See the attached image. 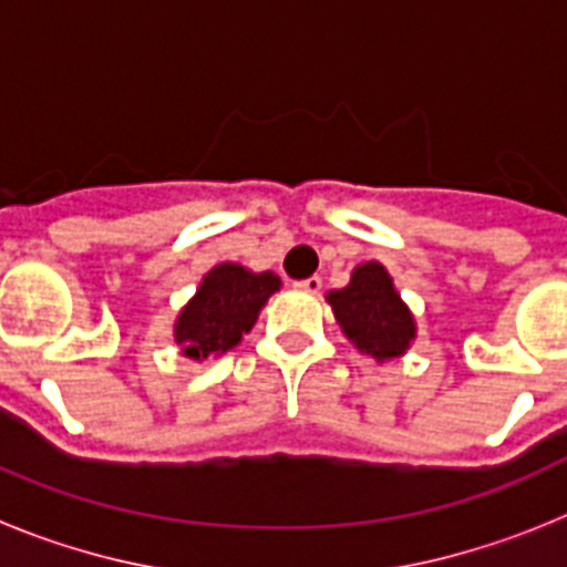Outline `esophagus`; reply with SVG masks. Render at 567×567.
<instances>
[{"mask_svg": "<svg viewBox=\"0 0 567 567\" xmlns=\"http://www.w3.org/2000/svg\"><path fill=\"white\" fill-rule=\"evenodd\" d=\"M295 287L303 289V292H309V295H318L320 287H323V280H320L318 275H312V278H307V280H298Z\"/></svg>", "mask_w": 567, "mask_h": 567, "instance_id": "34e87169", "label": "esophagus"}]
</instances>
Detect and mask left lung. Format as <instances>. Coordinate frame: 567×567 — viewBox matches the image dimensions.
I'll return each mask as SVG.
<instances>
[{"instance_id":"1","label":"left lung","mask_w":567,"mask_h":567,"mask_svg":"<svg viewBox=\"0 0 567 567\" xmlns=\"http://www.w3.org/2000/svg\"><path fill=\"white\" fill-rule=\"evenodd\" d=\"M329 303L346 338L372 358H398L414 338V318L394 292L389 272L374 260L354 269L349 287L329 292Z\"/></svg>"}]
</instances>
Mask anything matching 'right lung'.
I'll use <instances>...</instances> for the list:
<instances>
[{
	"label": "right lung",
	"mask_w": 567,
	"mask_h": 567,
	"mask_svg": "<svg viewBox=\"0 0 567 567\" xmlns=\"http://www.w3.org/2000/svg\"><path fill=\"white\" fill-rule=\"evenodd\" d=\"M278 289V275H255L238 264H218L175 320V343H182V352L195 360L227 352L252 329L260 307Z\"/></svg>",
	"instance_id": "1"
}]
</instances>
